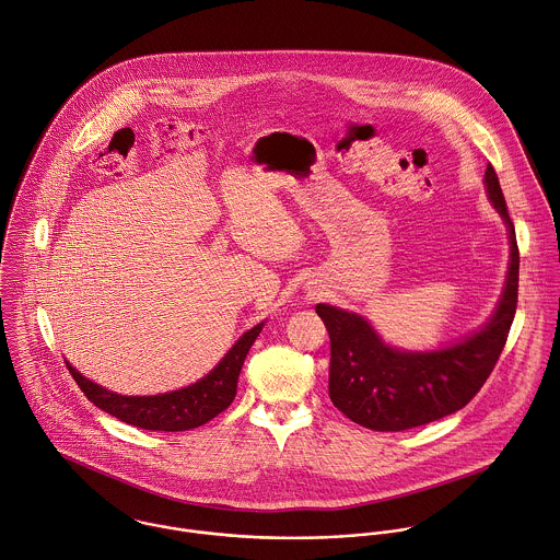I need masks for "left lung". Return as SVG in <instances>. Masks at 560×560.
Wrapping results in <instances>:
<instances>
[{"instance_id":"left-lung-1","label":"left lung","mask_w":560,"mask_h":560,"mask_svg":"<svg viewBox=\"0 0 560 560\" xmlns=\"http://www.w3.org/2000/svg\"><path fill=\"white\" fill-rule=\"evenodd\" d=\"M485 185L509 226L511 264L498 310L480 331L439 351L412 353L388 347L362 316L316 305L331 340L329 397L353 423L377 432H404L439 421L463 410L493 373L517 312L520 248L491 163Z\"/></svg>"}]
</instances>
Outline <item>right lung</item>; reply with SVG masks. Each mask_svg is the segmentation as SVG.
Listing matches in <instances>:
<instances>
[{
  "label": "right lung",
  "mask_w": 560,
  "mask_h": 560,
  "mask_svg": "<svg viewBox=\"0 0 560 560\" xmlns=\"http://www.w3.org/2000/svg\"><path fill=\"white\" fill-rule=\"evenodd\" d=\"M264 323L248 329L231 351L220 360V364L198 380L196 384L152 397H126L110 393L91 380L82 377L71 364H67L71 377L84 393V397L100 410L113 415L115 419L154 432H185L205 425L220 412H224L237 393V380L248 349L257 340Z\"/></svg>",
  "instance_id": "obj_1"
}]
</instances>
